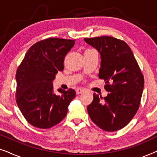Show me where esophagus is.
I'll return each instance as SVG.
<instances>
[{
  "label": "esophagus",
  "mask_w": 157,
  "mask_h": 157,
  "mask_svg": "<svg viewBox=\"0 0 157 157\" xmlns=\"http://www.w3.org/2000/svg\"><path fill=\"white\" fill-rule=\"evenodd\" d=\"M85 92V91L83 89H76V94H83Z\"/></svg>",
  "instance_id": "1"
}]
</instances>
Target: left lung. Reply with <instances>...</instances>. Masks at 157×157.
Listing matches in <instances>:
<instances>
[{"mask_svg":"<svg viewBox=\"0 0 157 157\" xmlns=\"http://www.w3.org/2000/svg\"><path fill=\"white\" fill-rule=\"evenodd\" d=\"M100 53L98 77L106 81V97L94 94L87 107L91 119L101 129L115 132L129 123L140 105L144 78L128 44L111 36L84 38Z\"/></svg>","mask_w":157,"mask_h":157,"instance_id":"8db88e82","label":"left lung"}]
</instances>
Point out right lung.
I'll use <instances>...</instances> for the list:
<instances>
[{
	"instance_id": "1",
	"label": "right lung",
	"mask_w": 157,
	"mask_h": 157,
	"mask_svg": "<svg viewBox=\"0 0 157 157\" xmlns=\"http://www.w3.org/2000/svg\"><path fill=\"white\" fill-rule=\"evenodd\" d=\"M75 40L48 38L33 44L25 53L16 71V100L26 121L39 128H49L60 123L76 91L59 89L53 92V81L63 70L65 56Z\"/></svg>"
}]
</instances>
